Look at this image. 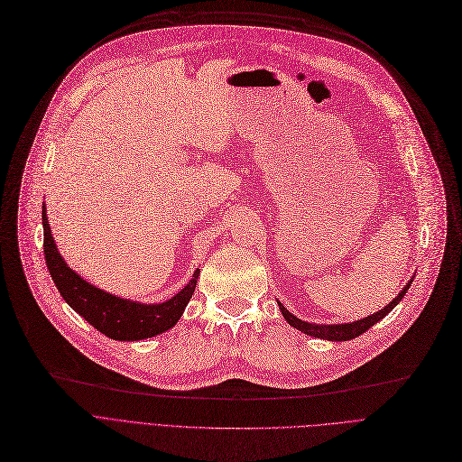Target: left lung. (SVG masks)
<instances>
[{"instance_id":"8db88e82","label":"left lung","mask_w":462,"mask_h":462,"mask_svg":"<svg viewBox=\"0 0 462 462\" xmlns=\"http://www.w3.org/2000/svg\"><path fill=\"white\" fill-rule=\"evenodd\" d=\"M410 285H411V280L408 282L406 288H404L397 297H394V299L385 306V309H382L380 312L372 314V316H368V318H365V319H359V321H354V323H344V325H314V323H306V321L295 318L293 314H290L288 310H285L282 302H278V304H280V310H282L283 318L288 319L290 325H293L295 328H299L300 333L312 335V337H316V338L338 340V342H340V340H349V338H356V337L363 335L365 331H368V328H370L372 325L378 323L382 318H385V316L394 309V306L399 304V300L406 295V291L410 290Z\"/></svg>"}]
</instances>
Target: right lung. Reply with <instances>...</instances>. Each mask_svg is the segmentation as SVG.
Returning a JSON list of instances; mask_svg holds the SVG:
<instances>
[{"label":"right lung","instance_id":"right-lung-1","mask_svg":"<svg viewBox=\"0 0 462 462\" xmlns=\"http://www.w3.org/2000/svg\"><path fill=\"white\" fill-rule=\"evenodd\" d=\"M42 229H45V238H42L45 261L60 295L77 314H80L105 337L127 342L143 340L167 331V328L180 319L186 304L195 291L199 271L193 273V278L180 293L162 304H141L125 300L94 288V285L82 280L68 267V263L61 259L56 250L45 207H42Z\"/></svg>","mask_w":462,"mask_h":462}]
</instances>
